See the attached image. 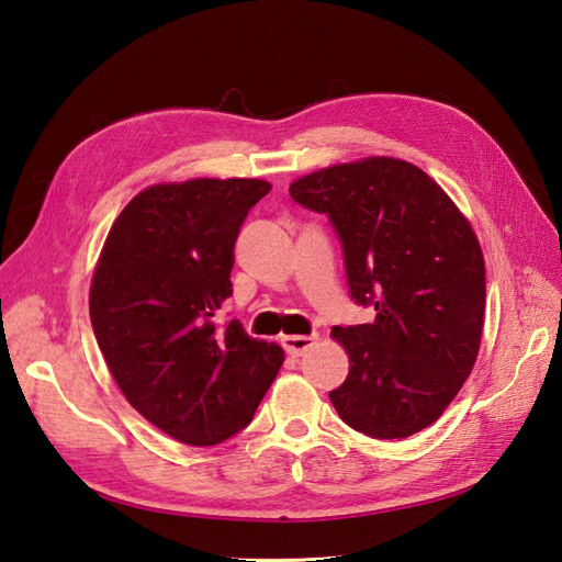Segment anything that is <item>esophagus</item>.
<instances>
[{
  "label": "esophagus",
  "instance_id": "esophagus-1",
  "mask_svg": "<svg viewBox=\"0 0 562 562\" xmlns=\"http://www.w3.org/2000/svg\"><path fill=\"white\" fill-rule=\"evenodd\" d=\"M281 345L288 353L302 356L316 345V335H285V337H281Z\"/></svg>",
  "mask_w": 562,
  "mask_h": 562
}]
</instances>
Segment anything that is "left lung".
I'll list each match as a JSON object with an SVG mask.
<instances>
[{"label":"left lung","mask_w":562,"mask_h":562,"mask_svg":"<svg viewBox=\"0 0 562 562\" xmlns=\"http://www.w3.org/2000/svg\"><path fill=\"white\" fill-rule=\"evenodd\" d=\"M300 206L326 213L342 241L351 297L378 316L335 326L349 375L337 415L372 438L427 429L462 389L485 318V262L469 220L422 168L368 157L302 176Z\"/></svg>","instance_id":"obj_1"}]
</instances>
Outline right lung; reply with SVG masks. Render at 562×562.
<instances>
[{"label":"right lung","mask_w":562,"mask_h":562,"mask_svg":"<svg viewBox=\"0 0 562 562\" xmlns=\"http://www.w3.org/2000/svg\"><path fill=\"white\" fill-rule=\"evenodd\" d=\"M271 184L196 178L147 187L119 213L91 281V326L114 382L187 446L239 434L274 382L283 349L220 326L234 244Z\"/></svg>","instance_id":"right-lung-1"}]
</instances>
